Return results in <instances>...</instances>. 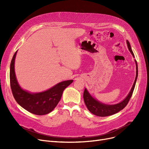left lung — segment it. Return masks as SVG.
Wrapping results in <instances>:
<instances>
[{
  "label": "left lung",
  "mask_w": 149,
  "mask_h": 149,
  "mask_svg": "<svg viewBox=\"0 0 149 149\" xmlns=\"http://www.w3.org/2000/svg\"><path fill=\"white\" fill-rule=\"evenodd\" d=\"M126 42H127V47L129 51L132 54L133 57H135L134 52H133L132 50L129 42L127 40ZM135 62L136 64V69L135 81L130 89V91L129 93V94L122 101H121V102L115 104H107L101 103L100 101H98L97 99L93 98L90 94L88 91L86 89V88H85L83 93L84 101L88 109L92 113L98 116H110L120 112L126 106L129 100L132 97L133 92H134V90L135 86V84L136 82V79L138 77V65H137V62L135 60Z\"/></svg>",
  "instance_id": "left-lung-1"
}]
</instances>
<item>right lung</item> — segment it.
<instances>
[{"label": "right lung", "mask_w": 149, "mask_h": 149, "mask_svg": "<svg viewBox=\"0 0 149 149\" xmlns=\"http://www.w3.org/2000/svg\"><path fill=\"white\" fill-rule=\"evenodd\" d=\"M17 52V51L13 56L10 65V85L14 98L21 107L33 114L43 115L50 113L58 104L63 91L73 82V80L61 81L41 92L32 93L23 89L17 80L14 70Z\"/></svg>", "instance_id": "obj_1"}]
</instances>
